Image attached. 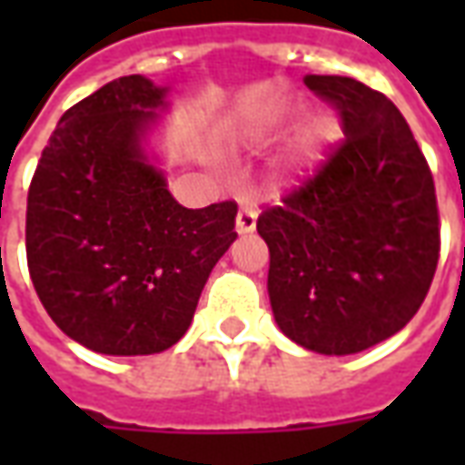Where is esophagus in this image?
<instances>
[{"label": "esophagus", "mask_w": 465, "mask_h": 465, "mask_svg": "<svg viewBox=\"0 0 465 465\" xmlns=\"http://www.w3.org/2000/svg\"><path fill=\"white\" fill-rule=\"evenodd\" d=\"M256 216H259V209L253 203H246L239 209V216H236V232L239 233H252L256 229Z\"/></svg>", "instance_id": "1"}]
</instances>
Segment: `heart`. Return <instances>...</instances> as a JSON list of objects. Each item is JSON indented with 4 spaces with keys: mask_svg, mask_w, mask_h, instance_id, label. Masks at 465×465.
I'll return each instance as SVG.
<instances>
[{
    "mask_svg": "<svg viewBox=\"0 0 465 465\" xmlns=\"http://www.w3.org/2000/svg\"><path fill=\"white\" fill-rule=\"evenodd\" d=\"M286 116L283 112H272V114H266L259 124V132L262 134H272L276 132L283 122H286ZM333 136H336V124L329 122V119H322V122H316L309 129V134L303 136L302 146H299V152L292 159L293 166H306V163H313L319 159V153L326 143L331 142Z\"/></svg>",
    "mask_w": 465,
    "mask_h": 465,
    "instance_id": "obj_1",
    "label": "heart"
}]
</instances>
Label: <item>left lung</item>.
Returning a JSON list of instances; mask_svg holds the SVG:
<instances>
[{
	"instance_id": "1",
	"label": "left lung",
	"mask_w": 465,
	"mask_h": 465,
	"mask_svg": "<svg viewBox=\"0 0 465 465\" xmlns=\"http://www.w3.org/2000/svg\"><path fill=\"white\" fill-rule=\"evenodd\" d=\"M303 84L339 112L343 139L256 232L269 246L273 319L292 341L346 356L401 331L419 312L440 252L426 156L389 96L351 76Z\"/></svg>"
}]
</instances>
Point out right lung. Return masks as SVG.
Returning a JSON list of instances; mask_svg holds the SVG:
<instances>
[{"mask_svg": "<svg viewBox=\"0 0 465 465\" xmlns=\"http://www.w3.org/2000/svg\"><path fill=\"white\" fill-rule=\"evenodd\" d=\"M166 86L119 76L66 109L26 196V263L62 331L106 356L182 339L236 239V203L186 209L142 149Z\"/></svg>", "mask_w": 465, "mask_h": 465, "instance_id": "right-lung-1", "label": "right lung"}]
</instances>
